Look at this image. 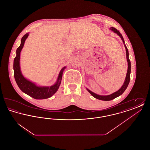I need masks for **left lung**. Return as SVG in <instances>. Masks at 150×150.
<instances>
[{"instance_id": "left-lung-1", "label": "left lung", "mask_w": 150, "mask_h": 150, "mask_svg": "<svg viewBox=\"0 0 150 150\" xmlns=\"http://www.w3.org/2000/svg\"><path fill=\"white\" fill-rule=\"evenodd\" d=\"M110 29L111 31H112L115 34H116L117 35L120 36V38H121L122 42L124 43V47H125V50H126V56H127V62H128V70H127V75H126V77H125V81L124 82L123 85L120 88V89H119L117 91L115 92L114 93H112L110 95H107V96H102V95L97 94L94 93L93 92H92L91 91H90L89 89L86 88V90L88 91V92L90 93L95 98L98 99V100H106V101L114 100V98L120 96V95H121L122 93L124 92V91L127 88L129 83V81H130V72H131V64H130V61L129 58L128 50V48H127V46L125 44V41L124 40V38H123V37H122V36L121 34L120 33V32L114 28L111 27V28H110Z\"/></svg>"}]
</instances>
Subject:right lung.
Listing matches in <instances>:
<instances>
[{
	"mask_svg": "<svg viewBox=\"0 0 150 150\" xmlns=\"http://www.w3.org/2000/svg\"><path fill=\"white\" fill-rule=\"evenodd\" d=\"M29 35V33H26L22 38L21 44L16 50V56L14 58L13 61L14 79L17 86L23 93L36 100L48 98L56 93L58 91L61 83L63 72L66 67L64 66L61 70L56 82L50 86H38L35 83L25 78L22 74L20 68V54L25 40Z\"/></svg>",
	"mask_w": 150,
	"mask_h": 150,
	"instance_id": "obj_1",
	"label": "right lung"
}]
</instances>
